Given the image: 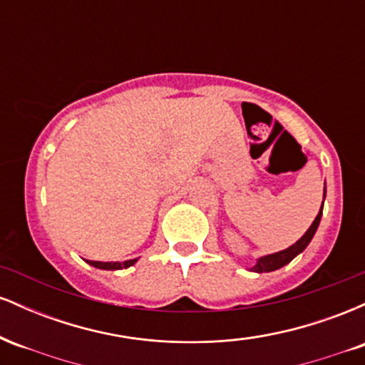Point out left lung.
Wrapping results in <instances>:
<instances>
[{
    "instance_id": "8db88e82",
    "label": "left lung",
    "mask_w": 365,
    "mask_h": 365,
    "mask_svg": "<svg viewBox=\"0 0 365 365\" xmlns=\"http://www.w3.org/2000/svg\"><path fill=\"white\" fill-rule=\"evenodd\" d=\"M324 197H326V183H324ZM321 216H322V206H321V211L317 212L316 220L312 221V225L309 226V230L304 233L302 238H299V240H297L293 245L288 247V249L259 257L257 262H255V266L250 271H255V273H269V271H276L279 269V267L287 266L292 259H295L300 252H304L305 247L311 244L314 233L317 232V226L321 223Z\"/></svg>"
}]
</instances>
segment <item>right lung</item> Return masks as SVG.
Returning <instances> with one entry per match:
<instances>
[{
  "label": "right lung",
  "instance_id": "add662e5",
  "mask_svg": "<svg viewBox=\"0 0 365 365\" xmlns=\"http://www.w3.org/2000/svg\"><path fill=\"white\" fill-rule=\"evenodd\" d=\"M91 266L98 267V269H106V271H116V269H127V267L133 266L137 262V259H128L125 262H101V261H87Z\"/></svg>",
  "mask_w": 365,
  "mask_h": 365
}]
</instances>
